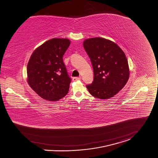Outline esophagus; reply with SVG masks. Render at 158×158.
I'll return each mask as SVG.
<instances>
[{
	"label": "esophagus",
	"mask_w": 158,
	"mask_h": 158,
	"mask_svg": "<svg viewBox=\"0 0 158 158\" xmlns=\"http://www.w3.org/2000/svg\"><path fill=\"white\" fill-rule=\"evenodd\" d=\"M81 77H73V78H72V80L73 81H78V80H81Z\"/></svg>",
	"instance_id": "34e87169"
}]
</instances>
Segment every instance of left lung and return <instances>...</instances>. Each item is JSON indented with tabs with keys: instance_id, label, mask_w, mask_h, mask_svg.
Masks as SVG:
<instances>
[{
	"instance_id": "obj_1",
	"label": "left lung",
	"mask_w": 158,
	"mask_h": 158,
	"mask_svg": "<svg viewBox=\"0 0 158 158\" xmlns=\"http://www.w3.org/2000/svg\"><path fill=\"white\" fill-rule=\"evenodd\" d=\"M83 47L90 59L94 75L92 84L86 86L89 92L101 100L113 97L129 78L124 52L117 44L101 37L86 39Z\"/></svg>"
}]
</instances>
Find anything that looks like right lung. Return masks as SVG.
Here are the masks:
<instances>
[{
	"label": "right lung",
	"instance_id": "right-lung-1",
	"mask_svg": "<svg viewBox=\"0 0 158 158\" xmlns=\"http://www.w3.org/2000/svg\"><path fill=\"white\" fill-rule=\"evenodd\" d=\"M67 39L54 38L39 46L27 65V81L32 89L46 100L57 101L69 91V77L63 57L69 46Z\"/></svg>",
	"mask_w": 158,
	"mask_h": 158
}]
</instances>
